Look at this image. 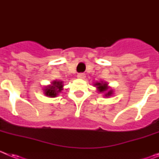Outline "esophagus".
<instances>
[{
    "label": "esophagus",
    "mask_w": 159,
    "mask_h": 159,
    "mask_svg": "<svg viewBox=\"0 0 159 159\" xmlns=\"http://www.w3.org/2000/svg\"><path fill=\"white\" fill-rule=\"evenodd\" d=\"M77 77H78L79 79H82V80H84V79H85V77H86V75H85V74H84V73H80V74H78Z\"/></svg>",
    "instance_id": "obj_1"
}]
</instances>
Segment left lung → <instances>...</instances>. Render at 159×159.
<instances>
[{
  "label": "left lung",
  "instance_id": "8db88e82",
  "mask_svg": "<svg viewBox=\"0 0 159 159\" xmlns=\"http://www.w3.org/2000/svg\"><path fill=\"white\" fill-rule=\"evenodd\" d=\"M95 87H96L97 91L99 93H104L105 97H110L113 95V89L108 86V84L104 81H99V82H95L94 84Z\"/></svg>",
  "mask_w": 159,
  "mask_h": 159
}]
</instances>
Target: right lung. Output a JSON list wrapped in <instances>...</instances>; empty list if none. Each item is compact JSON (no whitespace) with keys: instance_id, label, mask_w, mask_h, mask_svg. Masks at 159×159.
Segmentation results:
<instances>
[{"instance_id":"add662e5","label":"right lung","mask_w":159,"mask_h":159,"mask_svg":"<svg viewBox=\"0 0 159 159\" xmlns=\"http://www.w3.org/2000/svg\"><path fill=\"white\" fill-rule=\"evenodd\" d=\"M63 81L60 80H53L48 86H45L43 88V94L46 96L51 97V98H55L57 97L60 92L63 91Z\"/></svg>"}]
</instances>
